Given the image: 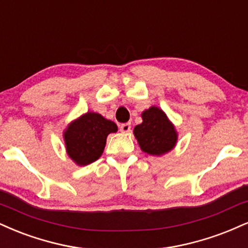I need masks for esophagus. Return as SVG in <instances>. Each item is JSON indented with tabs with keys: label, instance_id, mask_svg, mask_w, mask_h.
<instances>
[{
	"label": "esophagus",
	"instance_id": "34e87169",
	"mask_svg": "<svg viewBox=\"0 0 248 248\" xmlns=\"http://www.w3.org/2000/svg\"><path fill=\"white\" fill-rule=\"evenodd\" d=\"M130 128H132V126H130V124H122L120 126V130L121 133H129L130 132Z\"/></svg>",
	"mask_w": 248,
	"mask_h": 248
}]
</instances>
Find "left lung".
Wrapping results in <instances>:
<instances>
[{
	"instance_id": "8db88e82",
	"label": "left lung",
	"mask_w": 248,
	"mask_h": 248,
	"mask_svg": "<svg viewBox=\"0 0 248 248\" xmlns=\"http://www.w3.org/2000/svg\"><path fill=\"white\" fill-rule=\"evenodd\" d=\"M142 124L134 128V136L143 153L150 156H163L174 149L178 132L166 113L157 106L142 112Z\"/></svg>"
}]
</instances>
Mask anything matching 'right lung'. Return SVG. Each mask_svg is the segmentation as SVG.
I'll return each instance as SVG.
<instances>
[{
  "mask_svg": "<svg viewBox=\"0 0 248 248\" xmlns=\"http://www.w3.org/2000/svg\"><path fill=\"white\" fill-rule=\"evenodd\" d=\"M116 132L115 122L99 113L86 112L71 121L64 129L65 151L76 165H89L103 155L107 136Z\"/></svg>",
  "mask_w": 248,
  "mask_h": 248,
  "instance_id": "obj_1",
  "label": "right lung"
}]
</instances>
